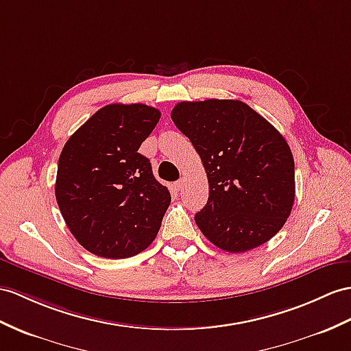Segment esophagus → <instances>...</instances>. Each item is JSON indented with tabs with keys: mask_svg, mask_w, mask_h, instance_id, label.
<instances>
[{
	"mask_svg": "<svg viewBox=\"0 0 351 351\" xmlns=\"http://www.w3.org/2000/svg\"><path fill=\"white\" fill-rule=\"evenodd\" d=\"M176 187H177L178 191H182L183 187H184V178H182V180H178V182L176 183Z\"/></svg>",
	"mask_w": 351,
	"mask_h": 351,
	"instance_id": "obj_1",
	"label": "esophagus"
}]
</instances>
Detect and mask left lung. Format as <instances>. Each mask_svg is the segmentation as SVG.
I'll return each instance as SVG.
<instances>
[{"label": "left lung", "instance_id": "left-lung-1", "mask_svg": "<svg viewBox=\"0 0 351 351\" xmlns=\"http://www.w3.org/2000/svg\"><path fill=\"white\" fill-rule=\"evenodd\" d=\"M171 119L207 173L208 201L195 215L201 232L229 253L269 241L295 201V162L285 136L238 99L183 101Z\"/></svg>", "mask_w": 351, "mask_h": 351}]
</instances>
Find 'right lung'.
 <instances>
[{
	"label": "right lung",
	"mask_w": 351,
	"mask_h": 351,
	"mask_svg": "<svg viewBox=\"0 0 351 351\" xmlns=\"http://www.w3.org/2000/svg\"><path fill=\"white\" fill-rule=\"evenodd\" d=\"M146 104L99 108L65 143L55 195L74 238L88 252L125 259L155 240L171 195L138 153L159 122Z\"/></svg>",
	"instance_id": "1"
}]
</instances>
